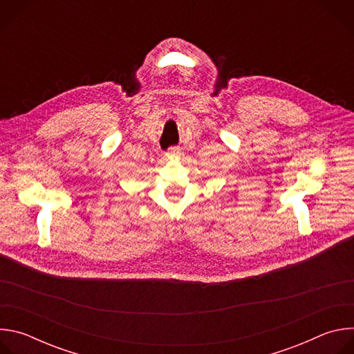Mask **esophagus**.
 I'll return each mask as SVG.
<instances>
[{"mask_svg":"<svg viewBox=\"0 0 354 354\" xmlns=\"http://www.w3.org/2000/svg\"><path fill=\"white\" fill-rule=\"evenodd\" d=\"M167 157H168V158H171V160H172V158H176V160H178V158H180V157H182V149H180L179 147L169 148V149H168V153H167Z\"/></svg>","mask_w":354,"mask_h":354,"instance_id":"1","label":"esophagus"}]
</instances>
